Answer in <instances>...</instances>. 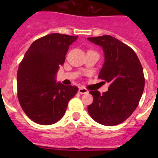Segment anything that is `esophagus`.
Listing matches in <instances>:
<instances>
[{
  "label": "esophagus",
  "instance_id": "1",
  "mask_svg": "<svg viewBox=\"0 0 158 158\" xmlns=\"http://www.w3.org/2000/svg\"><path fill=\"white\" fill-rule=\"evenodd\" d=\"M78 93H80V94H85V93H89V90L87 89H85V88L81 87L79 89V90H78Z\"/></svg>",
  "mask_w": 158,
  "mask_h": 158
}]
</instances>
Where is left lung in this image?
Here are the masks:
<instances>
[{
  "label": "left lung",
  "mask_w": 158,
  "mask_h": 158,
  "mask_svg": "<svg viewBox=\"0 0 158 158\" xmlns=\"http://www.w3.org/2000/svg\"><path fill=\"white\" fill-rule=\"evenodd\" d=\"M88 40L103 49L104 63L98 77L109 83L108 90L103 94L97 90L89 92L93 102L88 111L102 125H118L139 105L145 86L143 69L135 51L115 37L102 35Z\"/></svg>",
  "instance_id": "8db88e82"
}]
</instances>
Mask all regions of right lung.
I'll list each match as a JSON object with an SVG mask.
<instances>
[{
    "instance_id": "obj_1",
    "label": "right lung",
    "mask_w": 158,
    "mask_h": 158,
    "mask_svg": "<svg viewBox=\"0 0 158 158\" xmlns=\"http://www.w3.org/2000/svg\"><path fill=\"white\" fill-rule=\"evenodd\" d=\"M77 36L53 33L32 43L17 71V96L25 114L35 123L51 125L63 117L78 88L56 82L69 47Z\"/></svg>"
}]
</instances>
